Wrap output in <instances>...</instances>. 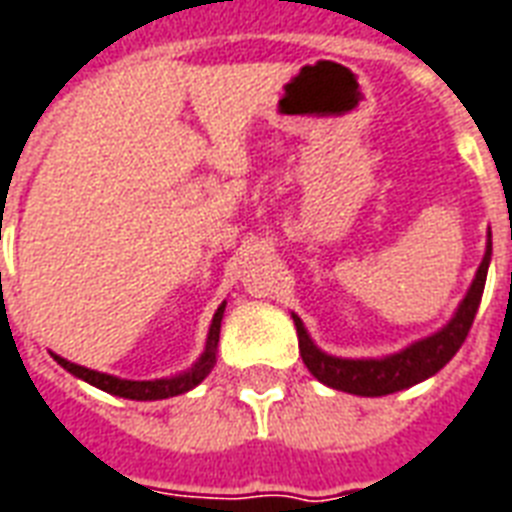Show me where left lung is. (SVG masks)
<instances>
[{
  "instance_id": "1",
  "label": "left lung",
  "mask_w": 512,
  "mask_h": 512,
  "mask_svg": "<svg viewBox=\"0 0 512 512\" xmlns=\"http://www.w3.org/2000/svg\"><path fill=\"white\" fill-rule=\"evenodd\" d=\"M488 260H491V241H488L486 257L480 263L467 298L461 301L456 317L442 331H437L429 339L410 344L407 350L396 352V355L380 358V361H347V358L325 355L314 347L304 323L293 314L295 331H298V350H301L306 369L328 388L355 393V396H388V393L404 391V388L418 385L420 380H426L431 374H437L456 355L458 347L467 339L469 328L475 323L483 287H486Z\"/></svg>"
}]
</instances>
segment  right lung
Wrapping results in <instances>:
<instances>
[{
	"label": "right lung",
	"mask_w": 512,
	"mask_h": 512,
	"mask_svg": "<svg viewBox=\"0 0 512 512\" xmlns=\"http://www.w3.org/2000/svg\"><path fill=\"white\" fill-rule=\"evenodd\" d=\"M222 314H225V304L219 306L214 320H211V331H208V342L206 352L200 355V361L189 369V372L179 374V377H170V380H149V382H138V380H119V377H111V374L92 372L86 366H78V363H70L54 355L56 361L62 363L64 369L75 377H81L94 388H100L105 393H113V396H121V399H132V401H154V399H170V396H179V393L192 391L198 382H203L208 377V372L214 369L217 363V342H219V328H222Z\"/></svg>",
	"instance_id": "1"
}]
</instances>
